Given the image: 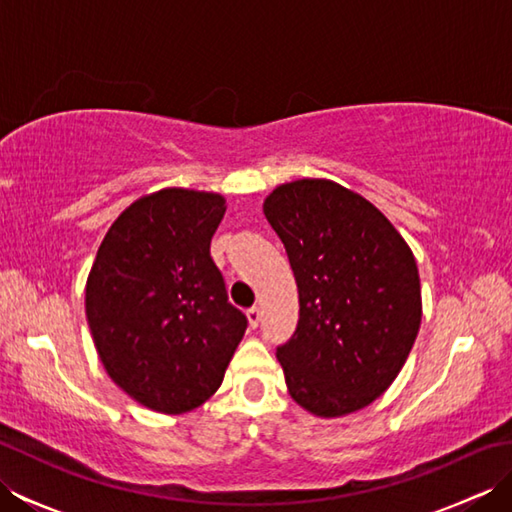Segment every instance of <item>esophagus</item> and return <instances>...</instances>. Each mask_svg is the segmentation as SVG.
Here are the masks:
<instances>
[{"mask_svg":"<svg viewBox=\"0 0 512 512\" xmlns=\"http://www.w3.org/2000/svg\"><path fill=\"white\" fill-rule=\"evenodd\" d=\"M246 317H248L250 328H257L259 321H262V310H259L257 306H253V308H250V310L246 312Z\"/></svg>","mask_w":512,"mask_h":512,"instance_id":"34e87169","label":"esophagus"}]
</instances>
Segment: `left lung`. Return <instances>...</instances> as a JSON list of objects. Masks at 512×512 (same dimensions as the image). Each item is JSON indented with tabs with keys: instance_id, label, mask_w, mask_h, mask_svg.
<instances>
[{
	"instance_id": "left-lung-1",
	"label": "left lung",
	"mask_w": 512,
	"mask_h": 512,
	"mask_svg": "<svg viewBox=\"0 0 512 512\" xmlns=\"http://www.w3.org/2000/svg\"><path fill=\"white\" fill-rule=\"evenodd\" d=\"M264 213L299 288L297 330L277 347L290 398L317 418L365 409L394 383L416 343V257L372 202L339 182L279 184Z\"/></svg>"
}]
</instances>
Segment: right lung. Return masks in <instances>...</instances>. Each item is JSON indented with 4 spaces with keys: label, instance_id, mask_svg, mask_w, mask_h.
Returning a JSON list of instances; mask_svg holds the SVG:
<instances>
[{
    "label": "right lung",
    "instance_id": "obj_1",
    "mask_svg": "<svg viewBox=\"0 0 512 512\" xmlns=\"http://www.w3.org/2000/svg\"><path fill=\"white\" fill-rule=\"evenodd\" d=\"M224 213L222 193H147L116 217L85 281L107 376L151 411L180 416L204 405L246 332L209 253Z\"/></svg>",
    "mask_w": 512,
    "mask_h": 512
}]
</instances>
